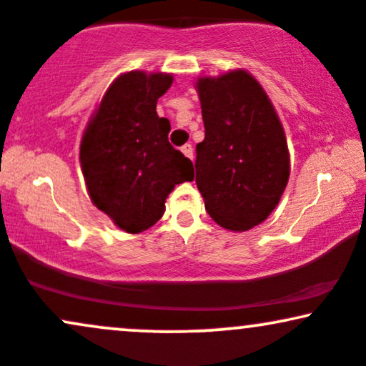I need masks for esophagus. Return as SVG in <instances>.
I'll return each mask as SVG.
<instances>
[{"label": "esophagus", "mask_w": 366, "mask_h": 366, "mask_svg": "<svg viewBox=\"0 0 366 366\" xmlns=\"http://www.w3.org/2000/svg\"><path fill=\"white\" fill-rule=\"evenodd\" d=\"M180 151H182V153L186 154V157H187L189 159L194 158V149H192V146H191V144H184L182 148H180Z\"/></svg>", "instance_id": "esophagus-1"}]
</instances>
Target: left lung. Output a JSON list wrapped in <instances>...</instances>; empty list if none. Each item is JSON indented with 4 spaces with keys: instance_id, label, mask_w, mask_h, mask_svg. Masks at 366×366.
I'll return each mask as SVG.
<instances>
[{
    "instance_id": "1",
    "label": "left lung",
    "mask_w": 366,
    "mask_h": 366,
    "mask_svg": "<svg viewBox=\"0 0 366 366\" xmlns=\"http://www.w3.org/2000/svg\"><path fill=\"white\" fill-rule=\"evenodd\" d=\"M204 141L196 146V184L209 217L249 230L274 212L289 180V151L263 87L244 70L197 81Z\"/></svg>"
}]
</instances>
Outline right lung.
<instances>
[{"instance_id":"right-lung-1","label":"right lung","mask_w":366,"mask_h":366,"mask_svg":"<svg viewBox=\"0 0 366 366\" xmlns=\"http://www.w3.org/2000/svg\"><path fill=\"white\" fill-rule=\"evenodd\" d=\"M172 81L167 74L120 75L84 132L81 167L91 201L125 232L157 224L175 184L194 179L191 159L169 142L170 122L157 113Z\"/></svg>"}]
</instances>
